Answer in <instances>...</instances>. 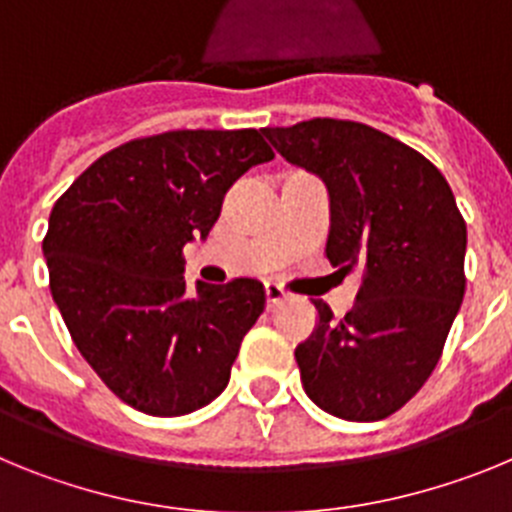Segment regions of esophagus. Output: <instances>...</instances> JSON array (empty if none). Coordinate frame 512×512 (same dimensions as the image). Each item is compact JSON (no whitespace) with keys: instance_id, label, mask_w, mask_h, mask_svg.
Here are the masks:
<instances>
[{"instance_id":"obj_1","label":"esophagus","mask_w":512,"mask_h":512,"mask_svg":"<svg viewBox=\"0 0 512 512\" xmlns=\"http://www.w3.org/2000/svg\"><path fill=\"white\" fill-rule=\"evenodd\" d=\"M264 292H266V307H269V310H274V307H279L284 302V289L279 287V284H274V282H266V287H264Z\"/></svg>"}]
</instances>
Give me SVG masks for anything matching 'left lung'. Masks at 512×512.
<instances>
[{"instance_id": "1", "label": "left lung", "mask_w": 512, "mask_h": 512, "mask_svg": "<svg viewBox=\"0 0 512 512\" xmlns=\"http://www.w3.org/2000/svg\"><path fill=\"white\" fill-rule=\"evenodd\" d=\"M264 135L323 182L330 264L361 271L346 318L312 300L318 323L295 348L302 387L336 418H387L431 377L464 300L467 225L454 192L428 158L361 122L315 117Z\"/></svg>"}]
</instances>
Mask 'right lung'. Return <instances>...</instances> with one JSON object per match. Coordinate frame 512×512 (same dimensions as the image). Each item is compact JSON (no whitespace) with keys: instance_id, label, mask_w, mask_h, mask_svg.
<instances>
[{"instance_id":"add662e5","label":"right lung","mask_w":512,"mask_h":512,"mask_svg":"<svg viewBox=\"0 0 512 512\" xmlns=\"http://www.w3.org/2000/svg\"><path fill=\"white\" fill-rule=\"evenodd\" d=\"M274 151L259 130H174L97 158L53 205L43 256L76 348L130 408L176 418L228 387L264 284L184 282L223 197Z\"/></svg>"}]
</instances>
